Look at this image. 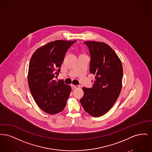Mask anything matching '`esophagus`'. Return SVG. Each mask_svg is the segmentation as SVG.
Here are the masks:
<instances>
[{
	"label": "esophagus",
	"instance_id": "1",
	"mask_svg": "<svg viewBox=\"0 0 152 152\" xmlns=\"http://www.w3.org/2000/svg\"><path fill=\"white\" fill-rule=\"evenodd\" d=\"M71 86L72 88L73 89H76V88H80L79 86H75V85H73V84H71Z\"/></svg>",
	"mask_w": 152,
	"mask_h": 152
}]
</instances>
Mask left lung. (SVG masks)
I'll use <instances>...</instances> for the list:
<instances>
[{
    "mask_svg": "<svg viewBox=\"0 0 152 152\" xmlns=\"http://www.w3.org/2000/svg\"><path fill=\"white\" fill-rule=\"evenodd\" d=\"M91 55L89 71L95 76L93 87L83 88L84 94L80 100L91 116L100 117L111 108L121 92L123 69L116 52L107 44L85 42Z\"/></svg>",
    "mask_w": 152,
    "mask_h": 152,
    "instance_id": "obj_1",
    "label": "left lung"
}]
</instances>
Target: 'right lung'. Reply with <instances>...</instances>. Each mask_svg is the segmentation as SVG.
<instances>
[{
  "label": "right lung",
  "instance_id": "1",
  "mask_svg": "<svg viewBox=\"0 0 152 152\" xmlns=\"http://www.w3.org/2000/svg\"><path fill=\"white\" fill-rule=\"evenodd\" d=\"M75 41L58 40L37 49L30 59L28 83L35 101L44 112L54 115L61 112L71 92L63 80L56 81L68 49Z\"/></svg>",
  "mask_w": 152,
  "mask_h": 152
}]
</instances>
